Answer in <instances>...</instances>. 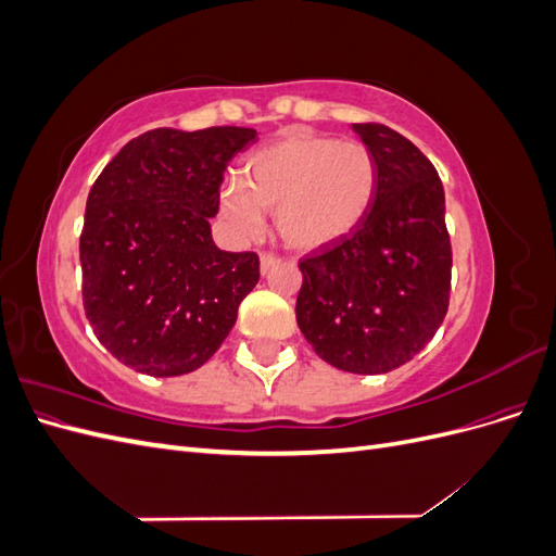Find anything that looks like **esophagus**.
Returning <instances> with one entry per match:
<instances>
[{"instance_id": "34e87169", "label": "esophagus", "mask_w": 556, "mask_h": 556, "mask_svg": "<svg viewBox=\"0 0 556 556\" xmlns=\"http://www.w3.org/2000/svg\"><path fill=\"white\" fill-rule=\"evenodd\" d=\"M280 260L276 257V255H271V252H262L260 255V271H262V276H266L268 271H271V268L278 264Z\"/></svg>"}]
</instances>
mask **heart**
Returning <instances> with one entry per match:
<instances>
[{
  "instance_id": "heart-1",
  "label": "heart",
  "mask_w": 556,
  "mask_h": 556,
  "mask_svg": "<svg viewBox=\"0 0 556 556\" xmlns=\"http://www.w3.org/2000/svg\"><path fill=\"white\" fill-rule=\"evenodd\" d=\"M376 192L378 160L366 143L288 131L245 162L243 180L225 185L220 211L239 237H255L264 211H276L280 239L313 252L350 237Z\"/></svg>"
}]
</instances>
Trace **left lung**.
Masks as SVG:
<instances>
[{"label":"left lung","instance_id":"8db88e82","mask_svg":"<svg viewBox=\"0 0 556 556\" xmlns=\"http://www.w3.org/2000/svg\"><path fill=\"white\" fill-rule=\"evenodd\" d=\"M378 160V192L343 241L299 262L296 325L327 364L376 376L410 362L450 304L452 248L435 166L399 131L352 125Z\"/></svg>","mask_w":556,"mask_h":556}]
</instances>
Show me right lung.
<instances>
[{"label": "right lung", "instance_id": "1", "mask_svg": "<svg viewBox=\"0 0 556 556\" xmlns=\"http://www.w3.org/2000/svg\"><path fill=\"white\" fill-rule=\"evenodd\" d=\"M248 127L150 129L99 174L80 231L83 306L111 355L134 371H197L223 345L260 280L255 252L213 243L229 160Z\"/></svg>", "mask_w": 556, "mask_h": 556}]
</instances>
